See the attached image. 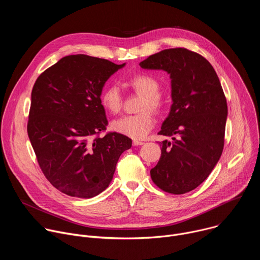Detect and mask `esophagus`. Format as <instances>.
Listing matches in <instances>:
<instances>
[{
	"mask_svg": "<svg viewBox=\"0 0 260 260\" xmlns=\"http://www.w3.org/2000/svg\"><path fill=\"white\" fill-rule=\"evenodd\" d=\"M144 144V142H142V141H137V140H134L133 141V145L134 146H141V145H143Z\"/></svg>",
	"mask_w": 260,
	"mask_h": 260,
	"instance_id": "1",
	"label": "esophagus"
}]
</instances>
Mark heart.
<instances>
[{
	"label": "heart",
	"mask_w": 260,
	"mask_h": 260,
	"mask_svg": "<svg viewBox=\"0 0 260 260\" xmlns=\"http://www.w3.org/2000/svg\"><path fill=\"white\" fill-rule=\"evenodd\" d=\"M129 86L144 95L139 110L143 112L135 115H125L111 122V129L120 135L135 140L144 139L153 127L154 121L148 110L159 111L162 101L159 96L160 85L158 81L148 74H139L128 81ZM102 106L110 113L116 114L121 110L122 98L117 85L110 84L106 86L101 94Z\"/></svg>",
	"instance_id": "1"
}]
</instances>
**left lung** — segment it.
I'll return each mask as SVG.
<instances>
[{
  "mask_svg": "<svg viewBox=\"0 0 260 260\" xmlns=\"http://www.w3.org/2000/svg\"><path fill=\"white\" fill-rule=\"evenodd\" d=\"M171 78L172 106L159 135L170 137L151 169L152 181L166 192L183 194L202 184L217 165L224 146L226 99L212 64L185 48L165 49L141 61Z\"/></svg>",
  "mask_w": 260,
  "mask_h": 260,
  "instance_id": "1",
  "label": "left lung"
}]
</instances>
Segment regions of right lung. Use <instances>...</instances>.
<instances>
[{
  "mask_svg": "<svg viewBox=\"0 0 260 260\" xmlns=\"http://www.w3.org/2000/svg\"><path fill=\"white\" fill-rule=\"evenodd\" d=\"M124 66L68 55L43 72L32 87L27 135L43 174L67 196L90 199L103 192L120 155L132 147V140L117 133L93 138L108 123L103 87Z\"/></svg>",
  "mask_w": 260,
  "mask_h": 260,
  "instance_id": "obj_1",
  "label": "right lung"
}]
</instances>
